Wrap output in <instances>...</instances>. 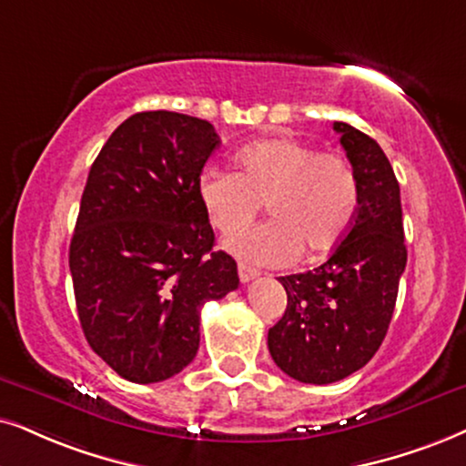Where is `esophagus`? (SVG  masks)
Listing matches in <instances>:
<instances>
[{
    "label": "esophagus",
    "mask_w": 466,
    "mask_h": 466,
    "mask_svg": "<svg viewBox=\"0 0 466 466\" xmlns=\"http://www.w3.org/2000/svg\"><path fill=\"white\" fill-rule=\"evenodd\" d=\"M258 275H260V273H258L256 268L247 267V264H238V279L243 281V284H249V281L256 279Z\"/></svg>",
    "instance_id": "obj_1"
}]
</instances>
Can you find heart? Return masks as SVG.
<instances>
[{
    "instance_id": "obj_1",
    "label": "heart",
    "mask_w": 466,
    "mask_h": 466,
    "mask_svg": "<svg viewBox=\"0 0 466 466\" xmlns=\"http://www.w3.org/2000/svg\"><path fill=\"white\" fill-rule=\"evenodd\" d=\"M238 172L206 167L198 191L221 234L249 226L268 206L270 221L226 240L234 256L260 267L314 260L335 249L359 213V182L350 161L305 141L277 137L245 146Z\"/></svg>"
}]
</instances>
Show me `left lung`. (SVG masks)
Segmentation results:
<instances>
[{
    "mask_svg": "<svg viewBox=\"0 0 466 466\" xmlns=\"http://www.w3.org/2000/svg\"><path fill=\"white\" fill-rule=\"evenodd\" d=\"M357 174L359 213L325 264L279 277L288 305L268 329V350L290 379L329 385L380 349L406 267L402 202L393 167L372 137L333 122Z\"/></svg>",
    "mask_w": 466,
    "mask_h": 466,
    "instance_id": "left-lung-1",
    "label": "left lung"
}]
</instances>
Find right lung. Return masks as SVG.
Returning a JSON list of instances; mask_svg holds the SVG:
<instances>
[{
    "label": "right lung",
    "instance_id": "1",
    "mask_svg": "<svg viewBox=\"0 0 466 466\" xmlns=\"http://www.w3.org/2000/svg\"><path fill=\"white\" fill-rule=\"evenodd\" d=\"M219 144L210 122L141 111L111 133L87 174L68 253L76 314L92 350L131 382L187 368L204 303L238 288L198 191Z\"/></svg>",
    "mask_w": 466,
    "mask_h": 466
}]
</instances>
